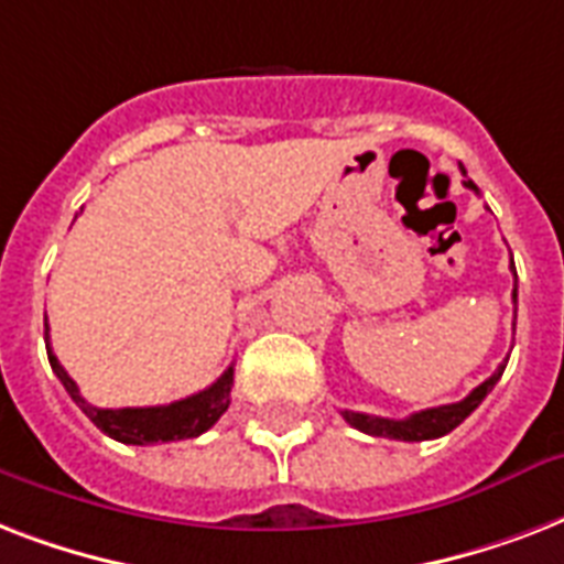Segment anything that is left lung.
I'll return each instance as SVG.
<instances>
[{"mask_svg": "<svg viewBox=\"0 0 564 564\" xmlns=\"http://www.w3.org/2000/svg\"><path fill=\"white\" fill-rule=\"evenodd\" d=\"M459 170H463V163H459ZM465 187L474 189V193H480L474 181H465ZM512 274H516V263H512ZM516 281H518V274H516ZM512 301H518V290L512 292ZM503 369H507V366H498V371H495L489 380H482L471 394H465L463 401L445 403V406H433V410L412 412L410 419H380V415L351 412V410H343V419L348 421L351 427L369 433V436L398 438V442H424V438H438V436H445V433H451L454 427H459V424H463V421L468 419L477 406H480L482 398H486V394L495 389V383L500 380Z\"/></svg>", "mask_w": 564, "mask_h": 564, "instance_id": "1", "label": "left lung"}]
</instances>
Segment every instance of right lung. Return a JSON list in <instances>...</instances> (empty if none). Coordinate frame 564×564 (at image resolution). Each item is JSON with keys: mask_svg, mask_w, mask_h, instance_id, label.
Listing matches in <instances>:
<instances>
[{"mask_svg": "<svg viewBox=\"0 0 564 564\" xmlns=\"http://www.w3.org/2000/svg\"><path fill=\"white\" fill-rule=\"evenodd\" d=\"M46 351L48 366L57 375V380L64 383L87 419L108 433L110 438H117L122 445H158V442H178V438H195L202 436L204 430H210L216 421L221 419V412L228 410L230 403V386H234V366L225 375L210 383L202 392L181 398L175 403H163V406H126V410H99L82 398L78 383L66 375V369L57 362L48 345V325H46Z\"/></svg>", "mask_w": 564, "mask_h": 564, "instance_id": "1", "label": "right lung"}]
</instances>
